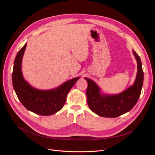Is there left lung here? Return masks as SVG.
<instances>
[{
    "label": "left lung",
    "instance_id": "left-lung-1",
    "mask_svg": "<svg viewBox=\"0 0 155 155\" xmlns=\"http://www.w3.org/2000/svg\"><path fill=\"white\" fill-rule=\"evenodd\" d=\"M133 54L138 64L137 78L134 85L122 93L112 96L102 95L96 84L85 78L88 82L87 104L90 109L96 114L107 118H116L130 111L137 103L143 85V72L140 57L134 50Z\"/></svg>",
    "mask_w": 155,
    "mask_h": 155
}]
</instances>
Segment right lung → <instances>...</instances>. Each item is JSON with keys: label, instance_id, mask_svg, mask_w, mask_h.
I'll return each instance as SVG.
<instances>
[{"label": "right lung", "instance_id": "1", "mask_svg": "<svg viewBox=\"0 0 155 155\" xmlns=\"http://www.w3.org/2000/svg\"><path fill=\"white\" fill-rule=\"evenodd\" d=\"M26 44L18 51L14 61L12 73L13 86L21 104L28 110L42 115H52L62 109L70 89L79 78L65 82L58 88L39 91L33 88L22 77L21 62Z\"/></svg>", "mask_w": 155, "mask_h": 155}]
</instances>
